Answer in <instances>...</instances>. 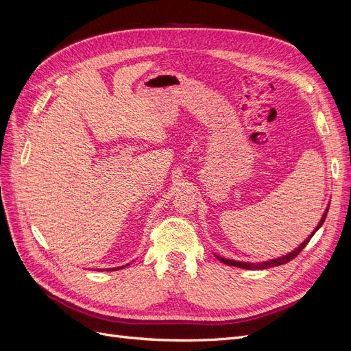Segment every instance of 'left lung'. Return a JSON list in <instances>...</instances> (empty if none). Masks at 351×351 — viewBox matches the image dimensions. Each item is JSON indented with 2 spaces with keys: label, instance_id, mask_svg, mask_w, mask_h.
Listing matches in <instances>:
<instances>
[{
  "label": "left lung",
  "instance_id": "left-lung-1",
  "mask_svg": "<svg viewBox=\"0 0 351 351\" xmlns=\"http://www.w3.org/2000/svg\"><path fill=\"white\" fill-rule=\"evenodd\" d=\"M326 213H328V208L325 210V213H324V216H322V219H321V221L318 223V226H316V229L309 234V237L306 241H304L303 243H300L295 251H291V252H289L287 255H282V256H278V258H276V259H269V261H264V263H242V261H234V259H226V258H223V256H219V255H216L217 256V259L219 261H221V263H224L226 265H232V267H239V268H245V269H265V268H269V267H278V265H282V264H287L289 261H291L293 258H296L302 251H303V247L308 245V242L311 241V237L315 234V232L318 230L321 226L324 224V221H325V217H326Z\"/></svg>",
  "mask_w": 351,
  "mask_h": 351
}]
</instances>
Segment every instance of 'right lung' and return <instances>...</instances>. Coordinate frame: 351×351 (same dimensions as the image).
I'll use <instances>...</instances> for the list:
<instances>
[{"label":"right lung","instance_id":"add662e5","mask_svg":"<svg viewBox=\"0 0 351 351\" xmlns=\"http://www.w3.org/2000/svg\"><path fill=\"white\" fill-rule=\"evenodd\" d=\"M125 267H128V264H127V265H122V267H118V268H109L108 271H117V269H121V268H125Z\"/></svg>","mask_w":351,"mask_h":351}]
</instances>
